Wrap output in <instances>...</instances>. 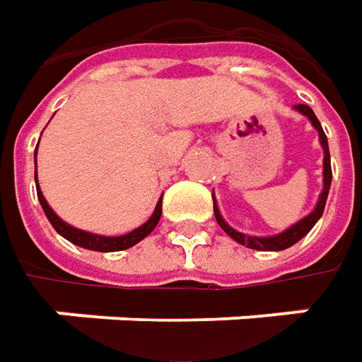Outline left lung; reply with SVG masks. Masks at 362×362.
I'll return each instance as SVG.
<instances>
[{"instance_id":"1","label":"left lung","mask_w":362,"mask_h":362,"mask_svg":"<svg viewBox=\"0 0 362 362\" xmlns=\"http://www.w3.org/2000/svg\"><path fill=\"white\" fill-rule=\"evenodd\" d=\"M294 110H298L302 117H306V119L310 120V124H313L314 129H316V132H318V141H320L322 153H325V159H322V191H320V195H318V202H316V205H314L313 211H310L308 216L302 217V219H298L296 223H292L290 228H286L284 231L276 233V235H250V233H242V231L233 230L230 223L223 219L221 211H219V207H217L216 195L211 193V195H214V214H216V219H217V223H219V228L226 231L231 240H235V242L242 243V245H245V247H250V250H259V252H282V250H286V247L294 245V243L300 242V240H302V238H304V235H306V233L316 226V221L322 217L325 205H327L328 191H330V181H332L330 151H328L327 134H325V131H322V124H320V120L316 119V115H314L310 106L296 105L294 106Z\"/></svg>"}]
</instances>
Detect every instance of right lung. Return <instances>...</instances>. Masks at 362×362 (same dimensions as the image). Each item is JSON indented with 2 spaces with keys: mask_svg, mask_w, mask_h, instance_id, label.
<instances>
[{
  "mask_svg": "<svg viewBox=\"0 0 362 362\" xmlns=\"http://www.w3.org/2000/svg\"><path fill=\"white\" fill-rule=\"evenodd\" d=\"M35 155H37V146H35ZM35 165H37V163H35ZM35 191H37L40 205H42L46 217H48V221L52 223V228L58 231L62 238H66L68 242H72L74 245H80V247H84V250H92V252H120V250H129L134 243L145 240L146 235L157 228V223H159L160 219V211H163V195H160V199L157 202V207H155L153 216L148 217L141 228L129 231V233H124V235H100V233L78 230V228L66 223L64 219H60V217L56 216V211L49 207V203L46 202L42 189L37 185V169H35Z\"/></svg>",
  "mask_w": 362,
  "mask_h": 362,
  "instance_id": "1",
  "label": "right lung"
}]
</instances>
